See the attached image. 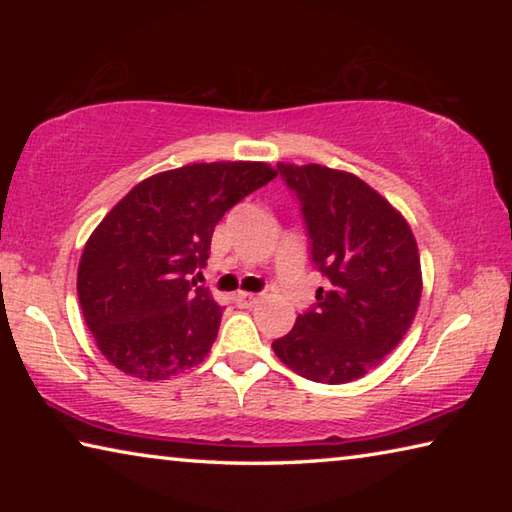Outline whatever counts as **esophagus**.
<instances>
[{"label": "esophagus", "instance_id": "obj_1", "mask_svg": "<svg viewBox=\"0 0 512 512\" xmlns=\"http://www.w3.org/2000/svg\"><path fill=\"white\" fill-rule=\"evenodd\" d=\"M259 300H262V298H259L257 293H244V291L235 293V302H237V307H241V309H250V307H255Z\"/></svg>", "mask_w": 512, "mask_h": 512}]
</instances>
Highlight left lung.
<instances>
[{
  "instance_id": "left-lung-1",
  "label": "left lung",
  "mask_w": 512,
  "mask_h": 512,
  "mask_svg": "<svg viewBox=\"0 0 512 512\" xmlns=\"http://www.w3.org/2000/svg\"><path fill=\"white\" fill-rule=\"evenodd\" d=\"M305 219L311 262L325 275L314 307L273 350L318 384H348L377 368L420 305L418 244L395 207L352 173L277 164Z\"/></svg>"
}]
</instances>
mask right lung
Returning a JSON list of instances; mask_svg holds the SVG:
<instances>
[{"instance_id":"1","label":"right lung","mask_w":512,"mask_h":512,"mask_svg":"<svg viewBox=\"0 0 512 512\" xmlns=\"http://www.w3.org/2000/svg\"><path fill=\"white\" fill-rule=\"evenodd\" d=\"M277 176L264 162H210L158 173L106 214L83 248L79 302L112 366L144 381L198 366L223 309L189 282L223 214Z\"/></svg>"}]
</instances>
